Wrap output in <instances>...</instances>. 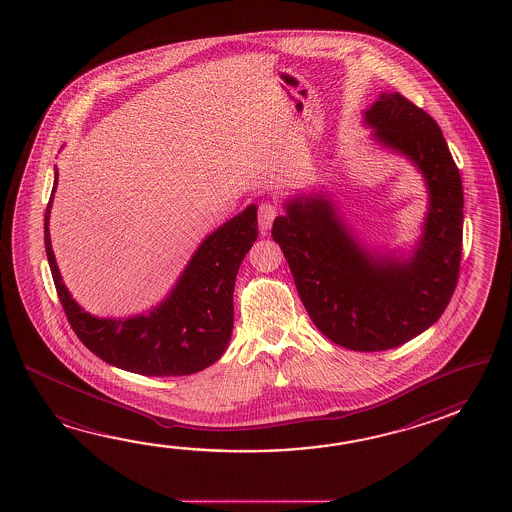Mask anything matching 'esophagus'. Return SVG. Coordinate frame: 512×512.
Here are the masks:
<instances>
[{"label": "esophagus", "mask_w": 512, "mask_h": 512, "mask_svg": "<svg viewBox=\"0 0 512 512\" xmlns=\"http://www.w3.org/2000/svg\"><path fill=\"white\" fill-rule=\"evenodd\" d=\"M278 216V205L267 199V201H261L260 207H258V221H260L261 234H265L267 230L271 229L272 221Z\"/></svg>", "instance_id": "obj_1"}]
</instances>
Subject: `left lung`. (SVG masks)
<instances>
[{"label": "left lung", "mask_w": 512, "mask_h": 512, "mask_svg": "<svg viewBox=\"0 0 512 512\" xmlns=\"http://www.w3.org/2000/svg\"><path fill=\"white\" fill-rule=\"evenodd\" d=\"M366 122L377 141L425 174L430 212L412 260L370 256L322 197L291 201L274 219L272 238L313 324L342 348L382 351L421 335L450 304L463 249V186L437 122L401 93H382Z\"/></svg>", "instance_id": "left-lung-1"}]
</instances>
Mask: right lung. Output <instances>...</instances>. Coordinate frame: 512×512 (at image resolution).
<instances>
[{
	"mask_svg": "<svg viewBox=\"0 0 512 512\" xmlns=\"http://www.w3.org/2000/svg\"><path fill=\"white\" fill-rule=\"evenodd\" d=\"M51 199L45 208V252L69 326L98 359L150 377H183L205 370L223 355L234 326V283L245 254L258 238L251 205L212 232L197 249L166 302L150 315L108 320L87 315L67 293L49 238Z\"/></svg>",
	"mask_w": 512,
	"mask_h": 512,
	"instance_id": "obj_1",
	"label": "right lung"
}]
</instances>
